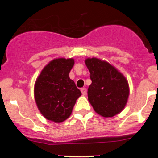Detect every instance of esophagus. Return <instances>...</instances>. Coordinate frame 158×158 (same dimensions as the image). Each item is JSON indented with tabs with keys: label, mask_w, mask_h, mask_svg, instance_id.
<instances>
[{
	"label": "esophagus",
	"mask_w": 158,
	"mask_h": 158,
	"mask_svg": "<svg viewBox=\"0 0 158 158\" xmlns=\"http://www.w3.org/2000/svg\"><path fill=\"white\" fill-rule=\"evenodd\" d=\"M81 94H83V95H86V94H87V89H86V88H81Z\"/></svg>",
	"instance_id": "1"
}]
</instances>
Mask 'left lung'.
<instances>
[{"instance_id": "left-lung-1", "label": "left lung", "mask_w": 158, "mask_h": 158, "mask_svg": "<svg viewBox=\"0 0 158 158\" xmlns=\"http://www.w3.org/2000/svg\"><path fill=\"white\" fill-rule=\"evenodd\" d=\"M85 63L92 81L88 90V101L96 113L106 118L120 113L129 97L126 78L109 62L98 58H88Z\"/></svg>"}]
</instances>
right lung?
<instances>
[{
    "label": "right lung",
    "mask_w": 158,
    "mask_h": 158,
    "mask_svg": "<svg viewBox=\"0 0 158 158\" xmlns=\"http://www.w3.org/2000/svg\"><path fill=\"white\" fill-rule=\"evenodd\" d=\"M73 58H57L43 68L36 79L34 97L40 113L48 120L61 123L70 116L77 99L81 95L69 73Z\"/></svg>",
    "instance_id": "add662e5"
}]
</instances>
